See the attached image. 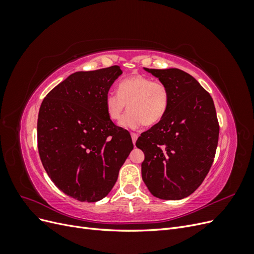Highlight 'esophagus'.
Here are the masks:
<instances>
[{
	"label": "esophagus",
	"mask_w": 254,
	"mask_h": 254,
	"mask_svg": "<svg viewBox=\"0 0 254 254\" xmlns=\"http://www.w3.org/2000/svg\"><path fill=\"white\" fill-rule=\"evenodd\" d=\"M137 133H135V132H131V139H132V142H133V144L136 142V140H137Z\"/></svg>",
	"instance_id": "1"
}]
</instances>
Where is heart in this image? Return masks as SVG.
Listing matches in <instances>:
<instances>
[{
    "label": "heart",
    "instance_id": "b5f03b06",
    "mask_svg": "<svg viewBox=\"0 0 254 254\" xmlns=\"http://www.w3.org/2000/svg\"><path fill=\"white\" fill-rule=\"evenodd\" d=\"M168 104L170 91L166 84L153 81L144 75H133L119 83L118 92H109L105 97L108 118L117 122L128 106L129 111L122 118L120 125L136 129L142 124L153 126L163 119Z\"/></svg>",
    "mask_w": 254,
    "mask_h": 254
}]
</instances>
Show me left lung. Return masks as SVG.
<instances>
[{
  "instance_id": "1",
  "label": "left lung",
  "mask_w": 254,
  "mask_h": 254,
  "mask_svg": "<svg viewBox=\"0 0 254 254\" xmlns=\"http://www.w3.org/2000/svg\"><path fill=\"white\" fill-rule=\"evenodd\" d=\"M144 70L166 84L170 104L163 119L135 143L145 155L142 178L155 197L179 200L194 193L212 166L219 134L216 110L190 74L179 68Z\"/></svg>"
}]
</instances>
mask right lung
Returning a JSON list of instances; mask_svg holds the SVG:
<instances>
[{
    "mask_svg": "<svg viewBox=\"0 0 254 254\" xmlns=\"http://www.w3.org/2000/svg\"><path fill=\"white\" fill-rule=\"evenodd\" d=\"M119 65L76 72L45 96L38 115V150L45 172L64 194L95 202L109 194L133 148L113 124L105 97L122 75Z\"/></svg>",
    "mask_w": 254,
    "mask_h": 254,
    "instance_id": "right-lung-1",
    "label": "right lung"
}]
</instances>
